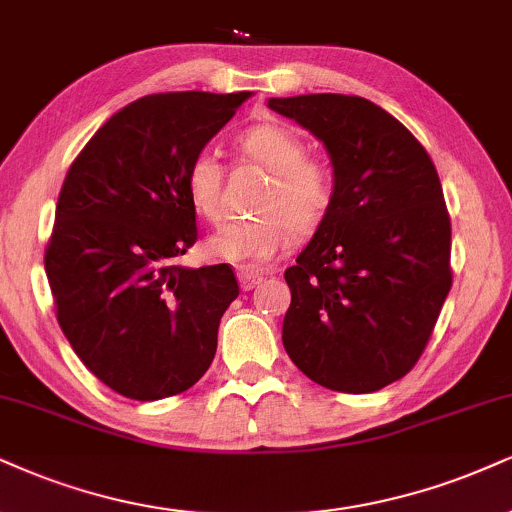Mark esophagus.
<instances>
[{"instance_id": "esophagus-1", "label": "esophagus", "mask_w": 512, "mask_h": 512, "mask_svg": "<svg viewBox=\"0 0 512 512\" xmlns=\"http://www.w3.org/2000/svg\"><path fill=\"white\" fill-rule=\"evenodd\" d=\"M261 282H263V273H258V270H251V268L239 270V287H242L244 292H249V289L261 285Z\"/></svg>"}]
</instances>
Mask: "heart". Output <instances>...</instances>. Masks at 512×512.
<instances>
[{"mask_svg":"<svg viewBox=\"0 0 512 512\" xmlns=\"http://www.w3.org/2000/svg\"><path fill=\"white\" fill-rule=\"evenodd\" d=\"M246 161L268 170L273 178L251 220H232L206 239V254L232 266L266 263L292 244V235H313L330 213L337 194V175L330 163L306 156V142L285 123H256L237 137ZM225 168L216 156L199 151L185 170L189 206L218 223L223 216Z\"/></svg>","mask_w":512,"mask_h":512,"instance_id":"b5f03b06","label":"heart"}]
</instances>
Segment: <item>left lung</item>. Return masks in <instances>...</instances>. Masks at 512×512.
I'll use <instances>...</instances> for the list:
<instances>
[{"label":"left lung","mask_w":512,"mask_h":512,"mask_svg":"<svg viewBox=\"0 0 512 512\" xmlns=\"http://www.w3.org/2000/svg\"><path fill=\"white\" fill-rule=\"evenodd\" d=\"M330 154L334 204L296 266L282 344L320 387L370 394L413 370L451 289V218L406 125L363 97L268 99Z\"/></svg>","instance_id":"left-lung-1"}]
</instances>
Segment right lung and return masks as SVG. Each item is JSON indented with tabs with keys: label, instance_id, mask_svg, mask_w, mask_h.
<instances>
[{
	"label": "right lung",
	"instance_id": "1",
	"mask_svg": "<svg viewBox=\"0 0 512 512\" xmlns=\"http://www.w3.org/2000/svg\"><path fill=\"white\" fill-rule=\"evenodd\" d=\"M251 92L149 94L94 132L63 180L44 251L56 320L94 377L159 401L199 382L239 296L227 263L175 266L197 242L187 163Z\"/></svg>",
	"mask_w": 512,
	"mask_h": 512
}]
</instances>
